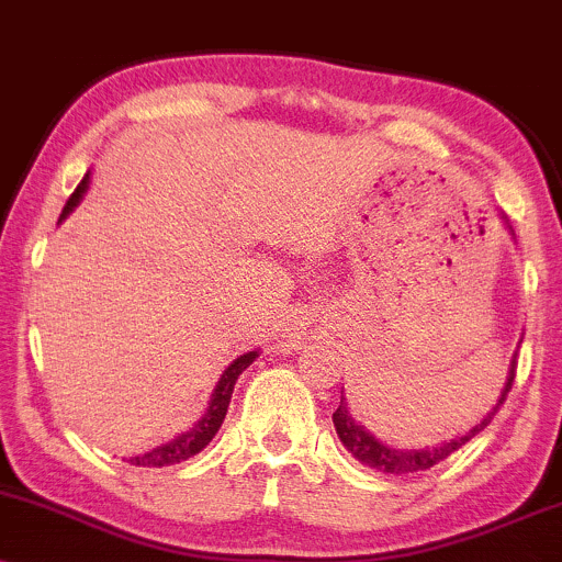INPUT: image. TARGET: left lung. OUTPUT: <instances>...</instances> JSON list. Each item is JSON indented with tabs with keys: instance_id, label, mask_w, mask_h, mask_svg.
Segmentation results:
<instances>
[{
	"instance_id": "left-lung-1",
	"label": "left lung",
	"mask_w": 562,
	"mask_h": 562,
	"mask_svg": "<svg viewBox=\"0 0 562 562\" xmlns=\"http://www.w3.org/2000/svg\"><path fill=\"white\" fill-rule=\"evenodd\" d=\"M515 364H518V351L513 353L507 383H505V389H502L499 398H496V404L492 406V412H488V415L483 417L481 423H475L473 428L465 430V434H462V436L451 438V441L436 443V447H425V449H393V447H389V443L378 441V438L372 436L370 430H364V425H359L357 420H353L351 412H348L344 396H340L338 409L333 412L335 430H338V438H340V441H344V447L351 451V454L357 457V460L362 462V465L378 470V473L409 475V473H420V470H430L434 465H438V462L447 460L449 454H454L457 449L465 447L470 438L479 436L481 430L494 420V415H496V412H499V406L505 404L509 389H513Z\"/></svg>"
}]
</instances>
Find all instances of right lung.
Returning a JSON list of instances; mask_svg holds the SVG:
<instances>
[{"label":"right lung","mask_w":562,"mask_h":562,"mask_svg":"<svg viewBox=\"0 0 562 562\" xmlns=\"http://www.w3.org/2000/svg\"><path fill=\"white\" fill-rule=\"evenodd\" d=\"M87 187H89V173L81 179V184L76 187L74 195L68 198L66 209H63V214H60V222L70 214V211L76 209V205H79V200L83 198V192H87ZM256 357H259V351L243 353V357H237L235 362H232L227 370L222 372V378H218L214 393H211L209 409H205V415L200 417V420L192 425L190 430L173 436L169 443H160V447L145 451V454L128 457V462H132V465H137V468H166V465H177V462H182V460H187V457L198 454V451H203L205 447H209L211 438L216 436L218 428H222L224 415H227V406H229L232 391H235L237 378L243 375L245 367L254 364Z\"/></svg>","instance_id":"right-lung-1"}]
</instances>
